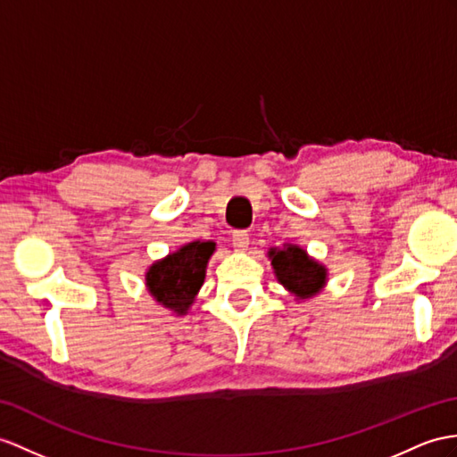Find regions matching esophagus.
Returning a JSON list of instances; mask_svg holds the SVG:
<instances>
[{"instance_id": "obj_1", "label": "esophagus", "mask_w": 457, "mask_h": 457, "mask_svg": "<svg viewBox=\"0 0 457 457\" xmlns=\"http://www.w3.org/2000/svg\"><path fill=\"white\" fill-rule=\"evenodd\" d=\"M250 244V235L246 230H235L232 232V246H235L238 252H244Z\"/></svg>"}]
</instances>
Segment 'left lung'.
<instances>
[{
  "instance_id": "1",
  "label": "left lung",
  "mask_w": 457,
  "mask_h": 457,
  "mask_svg": "<svg viewBox=\"0 0 457 457\" xmlns=\"http://www.w3.org/2000/svg\"><path fill=\"white\" fill-rule=\"evenodd\" d=\"M267 255L271 260L277 281L296 298H312L326 287V265L310 258L300 246L285 244L283 248H271Z\"/></svg>"
}]
</instances>
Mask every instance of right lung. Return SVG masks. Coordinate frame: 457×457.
<instances>
[{"mask_svg": "<svg viewBox=\"0 0 457 457\" xmlns=\"http://www.w3.org/2000/svg\"><path fill=\"white\" fill-rule=\"evenodd\" d=\"M215 252V242L194 240L154 262L145 273V285L151 296L174 314L184 316L194 304L204 285L207 262Z\"/></svg>", "mask_w": 457, "mask_h": 457, "instance_id": "add662e5", "label": "right lung"}]
</instances>
